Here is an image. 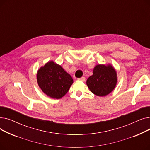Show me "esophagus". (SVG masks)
<instances>
[{"instance_id": "34e87169", "label": "esophagus", "mask_w": 150, "mask_h": 150, "mask_svg": "<svg viewBox=\"0 0 150 150\" xmlns=\"http://www.w3.org/2000/svg\"><path fill=\"white\" fill-rule=\"evenodd\" d=\"M78 81H83V82H84V81H86V78H84V77H81V78H78Z\"/></svg>"}]
</instances>
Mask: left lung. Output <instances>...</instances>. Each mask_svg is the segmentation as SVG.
I'll return each mask as SVG.
<instances>
[{"mask_svg":"<svg viewBox=\"0 0 150 150\" xmlns=\"http://www.w3.org/2000/svg\"><path fill=\"white\" fill-rule=\"evenodd\" d=\"M117 82V72L111 65H97L93 75L86 81L90 91L96 96L103 97L111 93Z\"/></svg>","mask_w":150,"mask_h":150,"instance_id":"left-lung-1","label":"left lung"}]
</instances>
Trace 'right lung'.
<instances>
[{
  "instance_id": "add662e5",
  "label": "right lung",
  "mask_w": 150,
  "mask_h": 150,
  "mask_svg": "<svg viewBox=\"0 0 150 150\" xmlns=\"http://www.w3.org/2000/svg\"><path fill=\"white\" fill-rule=\"evenodd\" d=\"M37 81L47 96L59 99L67 93L74 80L61 66L51 61L38 70Z\"/></svg>"
}]
</instances>
